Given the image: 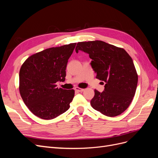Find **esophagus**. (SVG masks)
<instances>
[{
	"label": "esophagus",
	"mask_w": 158,
	"mask_h": 158,
	"mask_svg": "<svg viewBox=\"0 0 158 158\" xmlns=\"http://www.w3.org/2000/svg\"><path fill=\"white\" fill-rule=\"evenodd\" d=\"M74 89L76 91V92H84V89L80 88L78 87H76L74 88Z\"/></svg>",
	"instance_id": "34e87169"
}]
</instances>
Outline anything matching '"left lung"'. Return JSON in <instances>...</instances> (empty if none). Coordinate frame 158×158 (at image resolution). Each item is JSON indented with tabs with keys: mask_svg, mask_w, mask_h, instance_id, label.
Here are the masks:
<instances>
[{
	"mask_svg": "<svg viewBox=\"0 0 158 158\" xmlns=\"http://www.w3.org/2000/svg\"><path fill=\"white\" fill-rule=\"evenodd\" d=\"M75 50L89 54L96 78L106 84L103 92L94 90L91 106L107 117L121 114L130 106L138 84L131 56L123 48L98 40L78 42Z\"/></svg>",
	"mask_w": 158,
	"mask_h": 158,
	"instance_id": "1",
	"label": "left lung"
}]
</instances>
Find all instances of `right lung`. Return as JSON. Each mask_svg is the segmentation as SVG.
<instances>
[{
    "mask_svg": "<svg viewBox=\"0 0 158 158\" xmlns=\"http://www.w3.org/2000/svg\"><path fill=\"white\" fill-rule=\"evenodd\" d=\"M76 44L37 52L22 65L19 90L26 106L35 116L50 120L69 109L74 90L58 88L56 83L65 80L66 65Z\"/></svg>",
    "mask_w": 158,
    "mask_h": 158,
    "instance_id": "right-lung-1",
    "label": "right lung"
}]
</instances>
